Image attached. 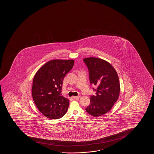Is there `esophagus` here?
Listing matches in <instances>:
<instances>
[{"label": "esophagus", "instance_id": "34e87169", "mask_svg": "<svg viewBox=\"0 0 154 154\" xmlns=\"http://www.w3.org/2000/svg\"><path fill=\"white\" fill-rule=\"evenodd\" d=\"M80 96H73L72 98H74V99H79V98H80Z\"/></svg>", "mask_w": 154, "mask_h": 154}]
</instances>
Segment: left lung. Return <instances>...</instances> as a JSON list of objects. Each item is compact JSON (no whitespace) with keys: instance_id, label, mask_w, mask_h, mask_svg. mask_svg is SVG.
I'll return each mask as SVG.
<instances>
[{"instance_id":"1","label":"left lung","mask_w":154,"mask_h":154,"mask_svg":"<svg viewBox=\"0 0 154 154\" xmlns=\"http://www.w3.org/2000/svg\"><path fill=\"white\" fill-rule=\"evenodd\" d=\"M89 70L91 84L97 86L96 95L91 96L86 112L94 117L103 115L112 109L118 100L120 84L118 74L112 65L103 59L89 57L84 59Z\"/></svg>"}]
</instances>
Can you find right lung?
Listing matches in <instances>:
<instances>
[{
	"label": "right lung",
	"instance_id": "obj_1",
	"mask_svg": "<svg viewBox=\"0 0 154 154\" xmlns=\"http://www.w3.org/2000/svg\"><path fill=\"white\" fill-rule=\"evenodd\" d=\"M74 64L72 59L52 60L42 66L34 76L32 98L39 110L48 118L59 119L67 111L69 101L61 95L62 85Z\"/></svg>",
	"mask_w": 154,
	"mask_h": 154
}]
</instances>
